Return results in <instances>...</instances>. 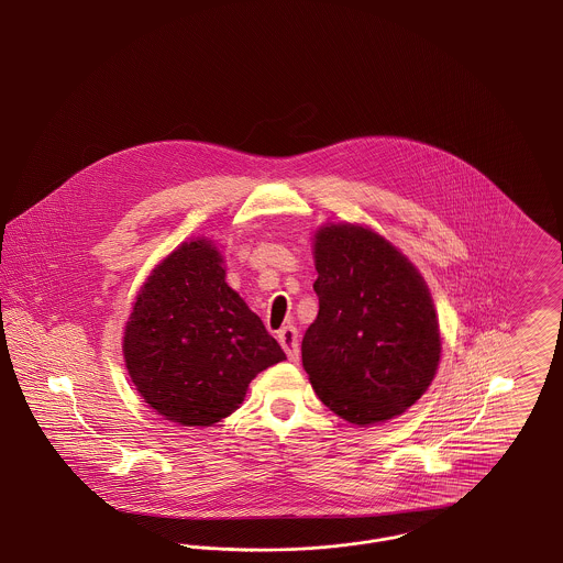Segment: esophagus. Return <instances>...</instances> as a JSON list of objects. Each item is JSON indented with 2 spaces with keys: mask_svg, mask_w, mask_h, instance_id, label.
Returning a JSON list of instances; mask_svg holds the SVG:
<instances>
[{
  "mask_svg": "<svg viewBox=\"0 0 563 563\" xmlns=\"http://www.w3.org/2000/svg\"><path fill=\"white\" fill-rule=\"evenodd\" d=\"M276 338H278L283 350L287 352V358L291 363H299V342H297V329H295L294 324L283 327Z\"/></svg>",
  "mask_w": 563,
  "mask_h": 563,
  "instance_id": "obj_1",
  "label": "esophagus"
}]
</instances>
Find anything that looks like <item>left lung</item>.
<instances>
[{
	"instance_id": "1",
	"label": "left lung",
	"mask_w": 563,
	"mask_h": 563,
	"mask_svg": "<svg viewBox=\"0 0 563 563\" xmlns=\"http://www.w3.org/2000/svg\"><path fill=\"white\" fill-rule=\"evenodd\" d=\"M319 314L301 340L310 384L354 427L401 416L441 361V329L429 287L401 251L358 223L314 234Z\"/></svg>"
}]
</instances>
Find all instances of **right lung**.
Masks as SVG:
<instances>
[{"label": "right lung", "mask_w": 563, "mask_h": 563, "mask_svg": "<svg viewBox=\"0 0 563 563\" xmlns=\"http://www.w3.org/2000/svg\"><path fill=\"white\" fill-rule=\"evenodd\" d=\"M122 352L143 401L184 427L228 418L251 379L287 358L225 283L223 257L205 236L181 242L150 272L124 324Z\"/></svg>", "instance_id": "obj_1"}]
</instances>
